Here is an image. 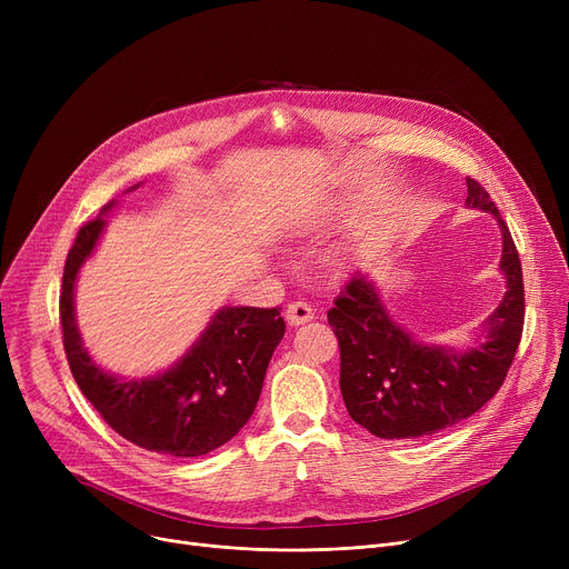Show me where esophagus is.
<instances>
[{
  "mask_svg": "<svg viewBox=\"0 0 569 569\" xmlns=\"http://www.w3.org/2000/svg\"><path fill=\"white\" fill-rule=\"evenodd\" d=\"M286 320H288V325H292V327L305 325V322L313 320V309H311V305H307V302H290V305L286 307Z\"/></svg>",
  "mask_w": 569,
  "mask_h": 569,
  "instance_id": "esophagus-1",
  "label": "esophagus"
}]
</instances>
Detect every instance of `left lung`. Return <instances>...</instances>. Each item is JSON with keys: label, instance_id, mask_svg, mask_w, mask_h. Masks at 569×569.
Wrapping results in <instances>:
<instances>
[{"label": "left lung", "instance_id": "8db88e82", "mask_svg": "<svg viewBox=\"0 0 569 569\" xmlns=\"http://www.w3.org/2000/svg\"><path fill=\"white\" fill-rule=\"evenodd\" d=\"M466 184V204L491 212L500 226V272L507 279L480 346L455 350L415 341L362 272L343 286L327 313L341 350L343 403L352 420L378 438H422L459 425L500 390L517 355L526 311L521 260L487 189L470 177Z\"/></svg>", "mask_w": 569, "mask_h": 569}]
</instances>
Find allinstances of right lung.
Segmentation results:
<instances>
[{
  "label": "right lung",
  "instance_id": "1",
  "mask_svg": "<svg viewBox=\"0 0 569 569\" xmlns=\"http://www.w3.org/2000/svg\"><path fill=\"white\" fill-rule=\"evenodd\" d=\"M112 207L114 200L80 228L64 264L59 322L71 373L87 401L129 442L168 457H202L226 445L249 422L267 365L286 335V322L279 309L223 307L168 371L140 380L103 371L82 348L73 290Z\"/></svg>",
  "mask_w": 569,
  "mask_h": 569
}]
</instances>
